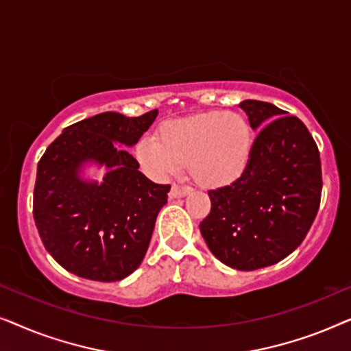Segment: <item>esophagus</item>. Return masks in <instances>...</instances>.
I'll use <instances>...</instances> for the list:
<instances>
[{
  "mask_svg": "<svg viewBox=\"0 0 351 351\" xmlns=\"http://www.w3.org/2000/svg\"><path fill=\"white\" fill-rule=\"evenodd\" d=\"M191 191V189L189 186H180V185H172V189L169 191V198L174 199V198H184Z\"/></svg>",
  "mask_w": 351,
  "mask_h": 351,
  "instance_id": "obj_1",
  "label": "esophagus"
}]
</instances>
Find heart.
<instances>
[{
    "label": "heart",
    "instance_id": "b5f03b06",
    "mask_svg": "<svg viewBox=\"0 0 351 351\" xmlns=\"http://www.w3.org/2000/svg\"><path fill=\"white\" fill-rule=\"evenodd\" d=\"M252 153V129L237 112H201L169 119L156 138L143 137L136 155L148 174L165 179L189 166L196 184L206 189L228 186L241 179Z\"/></svg>",
    "mask_w": 351,
    "mask_h": 351
}]
</instances>
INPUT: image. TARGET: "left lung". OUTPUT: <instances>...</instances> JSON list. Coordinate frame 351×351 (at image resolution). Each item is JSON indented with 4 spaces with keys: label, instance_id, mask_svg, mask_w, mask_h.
Listing matches in <instances>:
<instances>
[{
    "label": "left lung",
    "instance_id": "1",
    "mask_svg": "<svg viewBox=\"0 0 351 351\" xmlns=\"http://www.w3.org/2000/svg\"><path fill=\"white\" fill-rule=\"evenodd\" d=\"M254 131L241 179L209 190L210 213L199 223L210 252L251 271L295 251L318 214L323 179L316 142L297 117L261 100L239 104Z\"/></svg>",
    "mask_w": 351,
    "mask_h": 351
}]
</instances>
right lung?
<instances>
[{
	"label": "right lung",
	"instance_id": "right-lung-1",
	"mask_svg": "<svg viewBox=\"0 0 351 351\" xmlns=\"http://www.w3.org/2000/svg\"><path fill=\"white\" fill-rule=\"evenodd\" d=\"M156 114L99 113L65 128L41 156L33 217L46 251L66 271L112 282L142 263L171 185L147 179L126 147L136 145ZM89 160L109 169L102 184L79 177Z\"/></svg>",
	"mask_w": 351,
	"mask_h": 351
}]
</instances>
